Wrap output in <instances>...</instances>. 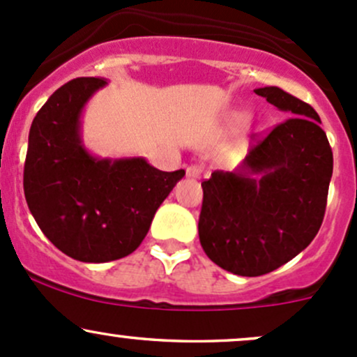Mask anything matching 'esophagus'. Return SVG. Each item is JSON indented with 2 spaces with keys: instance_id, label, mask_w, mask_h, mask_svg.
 Segmentation results:
<instances>
[{
  "instance_id": "obj_1",
  "label": "esophagus",
  "mask_w": 357,
  "mask_h": 357,
  "mask_svg": "<svg viewBox=\"0 0 357 357\" xmlns=\"http://www.w3.org/2000/svg\"><path fill=\"white\" fill-rule=\"evenodd\" d=\"M202 175V168L199 167V165H190L189 168H187V177L189 178H201Z\"/></svg>"
}]
</instances>
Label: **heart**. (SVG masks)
Returning <instances> with one entry per match:
<instances>
[{"label":"heart","mask_w":357,"mask_h":357,"mask_svg":"<svg viewBox=\"0 0 357 357\" xmlns=\"http://www.w3.org/2000/svg\"><path fill=\"white\" fill-rule=\"evenodd\" d=\"M236 121H238V122H243V121H245V117H243V116H238V117H236Z\"/></svg>","instance_id":"b5f03b06"}]
</instances>
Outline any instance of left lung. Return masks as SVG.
Listing matches in <instances>:
<instances>
[{
  "instance_id": "obj_1",
  "label": "left lung",
  "mask_w": 357,
  "mask_h": 357,
  "mask_svg": "<svg viewBox=\"0 0 357 357\" xmlns=\"http://www.w3.org/2000/svg\"><path fill=\"white\" fill-rule=\"evenodd\" d=\"M289 116L233 172L202 182L199 240L221 269L267 274L305 250L320 229L333 156L312 105L278 86L254 90Z\"/></svg>"
}]
</instances>
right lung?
<instances>
[{
  "mask_svg": "<svg viewBox=\"0 0 357 357\" xmlns=\"http://www.w3.org/2000/svg\"><path fill=\"white\" fill-rule=\"evenodd\" d=\"M105 78H76L42 105L30 126L24 190L33 220L63 254L102 264L132 254L156 209L185 172L143 156L100 158L83 143L82 117Z\"/></svg>",
  "mask_w": 357,
  "mask_h": 357,
  "instance_id": "1",
  "label": "right lung"
}]
</instances>
